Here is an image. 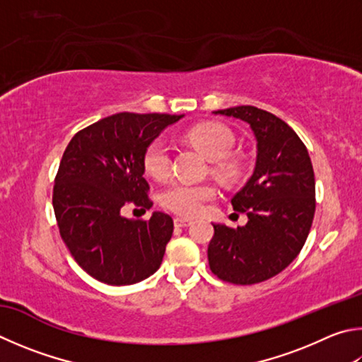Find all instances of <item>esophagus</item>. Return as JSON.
Instances as JSON below:
<instances>
[{
  "label": "esophagus",
  "instance_id": "34e87169",
  "mask_svg": "<svg viewBox=\"0 0 362 362\" xmlns=\"http://www.w3.org/2000/svg\"><path fill=\"white\" fill-rule=\"evenodd\" d=\"M174 225L177 228H187L192 225V221H189L188 218H180V216H177V218H174Z\"/></svg>",
  "mask_w": 362,
  "mask_h": 362
}]
</instances>
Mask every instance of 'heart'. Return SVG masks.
Instances as JSON below:
<instances>
[{
  "label": "heart",
  "instance_id": "obj_1",
  "mask_svg": "<svg viewBox=\"0 0 362 362\" xmlns=\"http://www.w3.org/2000/svg\"><path fill=\"white\" fill-rule=\"evenodd\" d=\"M185 139L196 147L210 161H218L216 173L231 177L238 173L234 163L223 161L234 147L231 129L220 123H199L189 128ZM144 169L156 180H163L170 170V148L164 139H155L148 144L144 153ZM215 188L209 183L173 182L161 192V204L173 212L183 216H194L204 209V204L215 196Z\"/></svg>",
  "mask_w": 362,
  "mask_h": 362
}]
</instances>
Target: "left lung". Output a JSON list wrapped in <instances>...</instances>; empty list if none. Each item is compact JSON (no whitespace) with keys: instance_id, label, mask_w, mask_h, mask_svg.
<instances>
[{"instance_id":"8db88e82","label":"left lung","mask_w":362,"mask_h":362,"mask_svg":"<svg viewBox=\"0 0 362 362\" xmlns=\"http://www.w3.org/2000/svg\"><path fill=\"white\" fill-rule=\"evenodd\" d=\"M214 114L248 124L256 139V161L231 199L234 210L247 214V225L214 223L209 266L229 284H259L290 266L305 244L315 215L312 161L293 128L271 112L238 106Z\"/></svg>"}]
</instances>
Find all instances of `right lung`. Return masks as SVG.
I'll return each instance as SVG.
<instances>
[{
	"label": "right lung",
	"mask_w": 362,
	"mask_h": 362,
	"mask_svg": "<svg viewBox=\"0 0 362 362\" xmlns=\"http://www.w3.org/2000/svg\"><path fill=\"white\" fill-rule=\"evenodd\" d=\"M183 115L120 112L90 124L64 150L54 187V210L72 258L107 285H133L160 269L174 231L168 214L150 220L122 215L128 202L150 209L144 153Z\"/></svg>",
	"instance_id": "right-lung-1"
}]
</instances>
